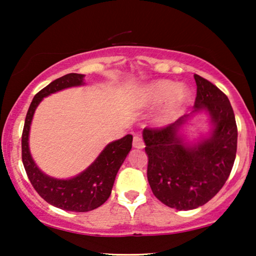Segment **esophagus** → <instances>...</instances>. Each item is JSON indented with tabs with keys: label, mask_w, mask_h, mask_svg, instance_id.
<instances>
[{
	"label": "esophagus",
	"mask_w": 256,
	"mask_h": 256,
	"mask_svg": "<svg viewBox=\"0 0 256 256\" xmlns=\"http://www.w3.org/2000/svg\"><path fill=\"white\" fill-rule=\"evenodd\" d=\"M132 146H134V148H138V149L144 148V141H143L142 136L135 135L134 140H132Z\"/></svg>",
	"instance_id": "esophagus-1"
}]
</instances>
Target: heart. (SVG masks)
<instances>
[{
  "label": "heart",
  "instance_id": "heart-1",
  "mask_svg": "<svg viewBox=\"0 0 256 256\" xmlns=\"http://www.w3.org/2000/svg\"><path fill=\"white\" fill-rule=\"evenodd\" d=\"M188 99V90L184 87H176L174 82L160 80L146 88V100L152 104H160L166 100L160 112L158 121L166 122L180 113Z\"/></svg>",
  "mask_w": 256,
  "mask_h": 256
}]
</instances>
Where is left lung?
<instances>
[{
    "label": "left lung",
    "mask_w": 256,
    "mask_h": 256,
    "mask_svg": "<svg viewBox=\"0 0 256 256\" xmlns=\"http://www.w3.org/2000/svg\"><path fill=\"white\" fill-rule=\"evenodd\" d=\"M194 112H208L214 126L210 138L194 146L183 143L178 132L188 115L166 127L143 129L146 176L152 194L164 205L180 211L211 200L226 183L236 155L238 128L228 98L202 76L194 74Z\"/></svg>",
    "instance_id": "obj_1"
}]
</instances>
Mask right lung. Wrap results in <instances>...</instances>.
Segmentation results:
<instances>
[{"label": "right lung", "mask_w": 256, "mask_h": 256, "mask_svg": "<svg viewBox=\"0 0 256 256\" xmlns=\"http://www.w3.org/2000/svg\"><path fill=\"white\" fill-rule=\"evenodd\" d=\"M84 74L68 73L40 90L28 110L22 134V160L28 178L37 194L56 208L73 212H88L110 198L116 174L132 149V136L126 135L108 144L87 169L71 180H56L38 169L29 150V130L36 107L43 98L64 88L82 85Z\"/></svg>", "instance_id": "right-lung-1"}]
</instances>
